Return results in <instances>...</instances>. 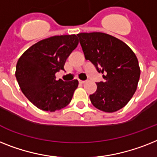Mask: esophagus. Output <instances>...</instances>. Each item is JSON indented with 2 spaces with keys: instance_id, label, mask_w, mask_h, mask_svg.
<instances>
[{
  "instance_id": "34e87169",
  "label": "esophagus",
  "mask_w": 157,
  "mask_h": 157,
  "mask_svg": "<svg viewBox=\"0 0 157 157\" xmlns=\"http://www.w3.org/2000/svg\"><path fill=\"white\" fill-rule=\"evenodd\" d=\"M78 82H79L80 84H84L85 82H86V81H82V80H78Z\"/></svg>"
}]
</instances>
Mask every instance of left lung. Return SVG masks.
<instances>
[{
    "mask_svg": "<svg viewBox=\"0 0 157 157\" xmlns=\"http://www.w3.org/2000/svg\"><path fill=\"white\" fill-rule=\"evenodd\" d=\"M80 44L86 60L104 74V82H97L90 94L94 107L105 112H115L125 107L136 90L140 75L138 59L121 40L100 32L80 33Z\"/></svg>",
    "mask_w": 157,
    "mask_h": 157,
    "instance_id": "left-lung-1",
    "label": "left lung"
}]
</instances>
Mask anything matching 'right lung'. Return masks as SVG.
<instances>
[{
	"instance_id": "right-lung-1",
	"label": "right lung",
	"mask_w": 157,
	"mask_h": 157,
	"mask_svg": "<svg viewBox=\"0 0 157 157\" xmlns=\"http://www.w3.org/2000/svg\"><path fill=\"white\" fill-rule=\"evenodd\" d=\"M78 44L75 34L53 36L37 41L19 58L15 75L21 90L34 106L54 112L71 103L77 79L56 80L67 58Z\"/></svg>"
}]
</instances>
